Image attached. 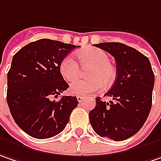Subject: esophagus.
Masks as SVG:
<instances>
[{
  "label": "esophagus",
  "instance_id": "obj_1",
  "mask_svg": "<svg viewBox=\"0 0 161 161\" xmlns=\"http://www.w3.org/2000/svg\"><path fill=\"white\" fill-rule=\"evenodd\" d=\"M76 98H77V101H78L79 103H81V102H83V101H84V97H80V96H77V97H76Z\"/></svg>",
  "mask_w": 161,
  "mask_h": 161
}]
</instances>
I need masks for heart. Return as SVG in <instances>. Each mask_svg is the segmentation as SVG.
<instances>
[{
	"instance_id": "obj_1",
	"label": "heart",
	"mask_w": 161,
	"mask_h": 161,
	"mask_svg": "<svg viewBox=\"0 0 161 161\" xmlns=\"http://www.w3.org/2000/svg\"><path fill=\"white\" fill-rule=\"evenodd\" d=\"M81 67L90 69L86 74L87 80H75L70 85L69 91L76 96H88L98 92L105 86H110L117 76V71L111 64L108 53L98 48H86L77 53ZM80 66L72 56H65L60 63L59 70L67 81L75 80L80 74Z\"/></svg>"
}]
</instances>
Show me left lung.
<instances>
[{
  "label": "left lung",
  "instance_id": "1",
  "mask_svg": "<svg viewBox=\"0 0 161 161\" xmlns=\"http://www.w3.org/2000/svg\"><path fill=\"white\" fill-rule=\"evenodd\" d=\"M95 46L114 56L117 78L106 94L112 101L96 98V108L89 112L90 124L100 137L125 140L139 131L149 115L155 75L148 58L135 48L121 43Z\"/></svg>",
  "mask_w": 161,
  "mask_h": 161
}]
</instances>
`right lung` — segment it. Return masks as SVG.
Returning <instances> with one entry per match:
<instances>
[{"label":"right lung","instance_id":"1","mask_svg":"<svg viewBox=\"0 0 161 161\" xmlns=\"http://www.w3.org/2000/svg\"><path fill=\"white\" fill-rule=\"evenodd\" d=\"M75 47L40 39L14 55L7 74V103L15 123L29 136L40 139L56 136L78 105L77 98L72 96L53 100L69 87L59 65Z\"/></svg>","mask_w":161,"mask_h":161}]
</instances>
